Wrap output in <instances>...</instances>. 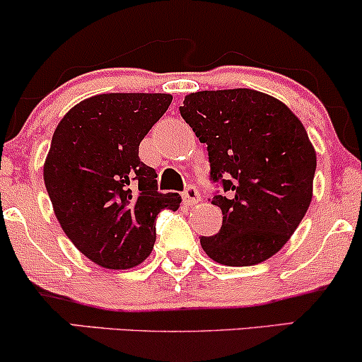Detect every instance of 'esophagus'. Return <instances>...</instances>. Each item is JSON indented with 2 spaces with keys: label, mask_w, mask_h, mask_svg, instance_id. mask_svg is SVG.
Masks as SVG:
<instances>
[{
  "label": "esophagus",
  "mask_w": 362,
  "mask_h": 362,
  "mask_svg": "<svg viewBox=\"0 0 362 362\" xmlns=\"http://www.w3.org/2000/svg\"><path fill=\"white\" fill-rule=\"evenodd\" d=\"M201 201V194H199V190L195 189L194 185H189L187 187V190L184 192V202L187 206H194L197 204V202Z\"/></svg>",
  "instance_id": "34e87169"
}]
</instances>
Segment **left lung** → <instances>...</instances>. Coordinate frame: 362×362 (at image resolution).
<instances>
[{
  "label": "left lung",
  "mask_w": 362,
  "mask_h": 362,
  "mask_svg": "<svg viewBox=\"0 0 362 362\" xmlns=\"http://www.w3.org/2000/svg\"><path fill=\"white\" fill-rule=\"evenodd\" d=\"M180 115L207 144L211 180L224 194L223 226L201 245L214 262L247 267L271 259L300 226L313 197L317 153L301 120L250 88L187 95Z\"/></svg>",
  "instance_id": "1"
}]
</instances>
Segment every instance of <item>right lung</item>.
Wrapping results in <instances>:
<instances>
[{"instance_id": "right-lung-1", "label": "right lung", "mask_w": 362, "mask_h": 362, "mask_svg": "<svg viewBox=\"0 0 362 362\" xmlns=\"http://www.w3.org/2000/svg\"><path fill=\"white\" fill-rule=\"evenodd\" d=\"M172 103L168 93H102L74 105L54 131L44 182L62 231L103 269H131L151 253L156 216L178 194L158 192L139 144Z\"/></svg>"}]
</instances>
